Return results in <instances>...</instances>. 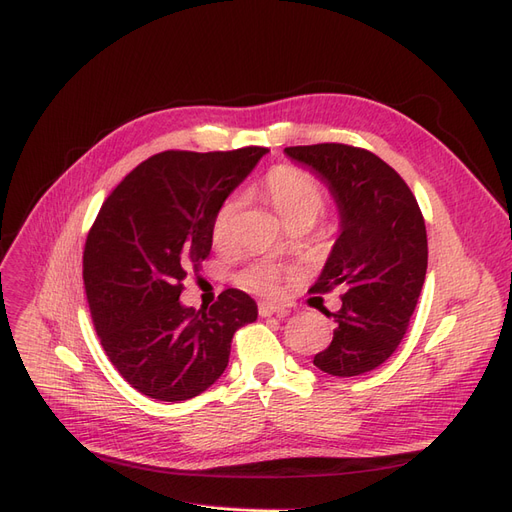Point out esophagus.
Masks as SVG:
<instances>
[{"label":"esophagus","mask_w":512,"mask_h":512,"mask_svg":"<svg viewBox=\"0 0 512 512\" xmlns=\"http://www.w3.org/2000/svg\"><path fill=\"white\" fill-rule=\"evenodd\" d=\"M258 314H260L262 318H269V316H273V314L284 318V316L288 314V309H286L284 305H280V303H260V305H258Z\"/></svg>","instance_id":"obj_1"}]
</instances>
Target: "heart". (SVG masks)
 Listing matches in <instances>:
<instances>
[{"label":"heart","instance_id":"b5f03b06","mask_svg":"<svg viewBox=\"0 0 512 512\" xmlns=\"http://www.w3.org/2000/svg\"><path fill=\"white\" fill-rule=\"evenodd\" d=\"M265 192L288 226H312L327 209V192L318 179L299 168L284 166L273 170L265 181ZM241 207L243 196L232 194L215 211L211 222V241L215 247H226L232 241ZM280 273L273 265H252L239 275V284L258 294H275L280 288Z\"/></svg>","mask_w":512,"mask_h":512}]
</instances>
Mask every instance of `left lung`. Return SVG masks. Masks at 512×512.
Instances as JSON below:
<instances>
[{"label":"left lung","mask_w":512,"mask_h":512,"mask_svg":"<svg viewBox=\"0 0 512 512\" xmlns=\"http://www.w3.org/2000/svg\"><path fill=\"white\" fill-rule=\"evenodd\" d=\"M329 185L339 237L312 292L346 290L333 342L314 356L324 374L380 367L404 339L427 273V230L408 183L374 153L342 143L286 147Z\"/></svg>","instance_id":"left-lung-1"}]
</instances>
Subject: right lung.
Listing matches in <instances>:
<instances>
[{"label": "right lung", "mask_w": 512, "mask_h": 512, "mask_svg": "<svg viewBox=\"0 0 512 512\" xmlns=\"http://www.w3.org/2000/svg\"><path fill=\"white\" fill-rule=\"evenodd\" d=\"M267 151H162L104 200L85 241V292L106 356L138 393L185 401L207 391L232 335L258 318L237 288L198 312L179 294L211 252L215 211Z\"/></svg>", "instance_id": "add662e5"}]
</instances>
